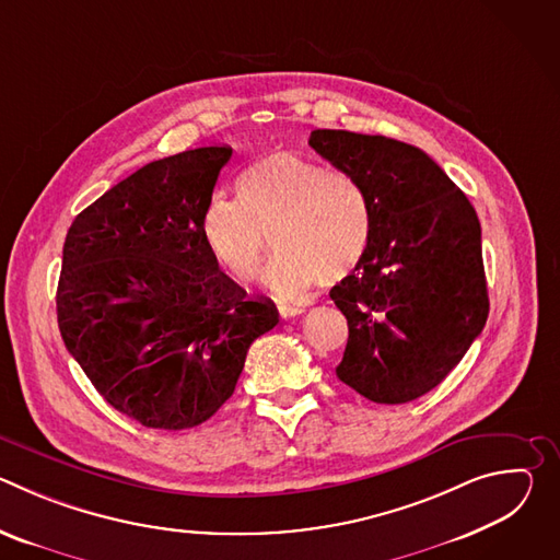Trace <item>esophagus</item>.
Listing matches in <instances>:
<instances>
[{"label":"esophagus","mask_w":560,"mask_h":560,"mask_svg":"<svg viewBox=\"0 0 560 560\" xmlns=\"http://www.w3.org/2000/svg\"><path fill=\"white\" fill-rule=\"evenodd\" d=\"M277 310H279V316H281V318H292V316L303 314V310H305V307L294 305V303H279V305H277Z\"/></svg>","instance_id":"1"}]
</instances>
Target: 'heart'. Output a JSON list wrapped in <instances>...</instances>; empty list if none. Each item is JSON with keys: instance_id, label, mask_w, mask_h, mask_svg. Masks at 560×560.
Listing matches in <instances>:
<instances>
[{"instance_id": "heart-1", "label": "heart", "mask_w": 560, "mask_h": 560, "mask_svg": "<svg viewBox=\"0 0 560 560\" xmlns=\"http://www.w3.org/2000/svg\"><path fill=\"white\" fill-rule=\"evenodd\" d=\"M236 195L238 201L212 197L199 219L210 261L234 283L255 281L270 236L281 257L264 283L279 296L348 279L372 246L374 210L365 186L299 152L272 150L255 159L238 175Z\"/></svg>"}]
</instances>
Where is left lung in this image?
Wrapping results in <instances>:
<instances>
[{
    "label": "left lung",
    "mask_w": 560,
    "mask_h": 560,
    "mask_svg": "<svg viewBox=\"0 0 560 560\" xmlns=\"http://www.w3.org/2000/svg\"><path fill=\"white\" fill-rule=\"evenodd\" d=\"M307 143L354 175L374 210L363 264L330 290L350 330L337 376L374 404L415 401L488 322L481 223L434 159L410 143L350 130H312Z\"/></svg>",
    "instance_id": "left-lung-1"
}]
</instances>
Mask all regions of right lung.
I'll return each instance as SVG.
<instances>
[{
	"instance_id": "obj_1",
	"label": "right lung",
	"mask_w": 560,
	"mask_h": 560,
	"mask_svg": "<svg viewBox=\"0 0 560 560\" xmlns=\"http://www.w3.org/2000/svg\"><path fill=\"white\" fill-rule=\"evenodd\" d=\"M232 148L145 164L79 212L66 234L57 324L95 389L152 430L208 421L255 339L279 324L210 261L199 219Z\"/></svg>"
}]
</instances>
